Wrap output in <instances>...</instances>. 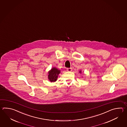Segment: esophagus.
<instances>
[{
	"mask_svg": "<svg viewBox=\"0 0 127 127\" xmlns=\"http://www.w3.org/2000/svg\"><path fill=\"white\" fill-rule=\"evenodd\" d=\"M67 72H71L72 71V68L71 67L67 68Z\"/></svg>",
	"mask_w": 127,
	"mask_h": 127,
	"instance_id": "34e87169",
	"label": "esophagus"
}]
</instances>
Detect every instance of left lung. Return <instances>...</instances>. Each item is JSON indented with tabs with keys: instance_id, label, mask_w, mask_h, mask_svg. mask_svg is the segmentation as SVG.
<instances>
[{
	"instance_id": "obj_1",
	"label": "left lung",
	"mask_w": 127,
	"mask_h": 127,
	"mask_svg": "<svg viewBox=\"0 0 127 127\" xmlns=\"http://www.w3.org/2000/svg\"><path fill=\"white\" fill-rule=\"evenodd\" d=\"M79 72V73H82V71H81V70H80Z\"/></svg>"
}]
</instances>
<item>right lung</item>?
<instances>
[{"label":"right lung","mask_w":127,"mask_h":127,"mask_svg":"<svg viewBox=\"0 0 127 127\" xmlns=\"http://www.w3.org/2000/svg\"><path fill=\"white\" fill-rule=\"evenodd\" d=\"M60 73V70H59L57 67H53L51 70H49L48 73V77L50 82H55L57 81L58 76Z\"/></svg>","instance_id":"right-lung-1"}]
</instances>
